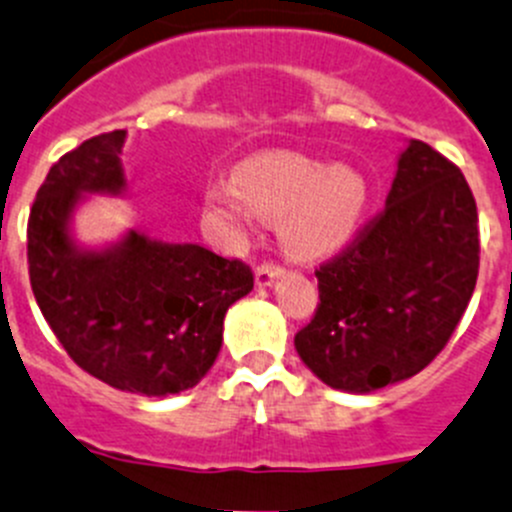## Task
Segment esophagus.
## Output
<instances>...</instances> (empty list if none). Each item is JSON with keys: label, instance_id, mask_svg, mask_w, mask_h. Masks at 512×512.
<instances>
[{"label": "esophagus", "instance_id": "1", "mask_svg": "<svg viewBox=\"0 0 512 512\" xmlns=\"http://www.w3.org/2000/svg\"><path fill=\"white\" fill-rule=\"evenodd\" d=\"M282 272H285V267H282L280 262H275V260L262 262V265L257 267V270H255V280H257V285H260V287L272 285V282H275V277H280Z\"/></svg>", "mask_w": 512, "mask_h": 512}]
</instances>
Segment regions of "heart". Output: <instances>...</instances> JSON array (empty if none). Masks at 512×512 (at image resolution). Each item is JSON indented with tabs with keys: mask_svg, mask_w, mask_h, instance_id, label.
I'll return each instance as SVG.
<instances>
[{
	"mask_svg": "<svg viewBox=\"0 0 512 512\" xmlns=\"http://www.w3.org/2000/svg\"><path fill=\"white\" fill-rule=\"evenodd\" d=\"M207 205L235 232L247 230L255 215L280 220L287 252L312 260L355 235L367 185L350 167H327L300 155H265L245 162L235 182L212 185Z\"/></svg>",
	"mask_w": 512,
	"mask_h": 512,
	"instance_id": "obj_1",
	"label": "heart"
}]
</instances>
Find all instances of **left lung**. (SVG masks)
Masks as SVG:
<instances>
[{
	"label": "left lung",
	"instance_id": "left-lung-1",
	"mask_svg": "<svg viewBox=\"0 0 512 512\" xmlns=\"http://www.w3.org/2000/svg\"><path fill=\"white\" fill-rule=\"evenodd\" d=\"M478 267V207L463 172L413 140L385 207L315 270L320 302L295 335L302 362L347 393L418 375L448 345Z\"/></svg>",
	"mask_w": 512,
	"mask_h": 512
}]
</instances>
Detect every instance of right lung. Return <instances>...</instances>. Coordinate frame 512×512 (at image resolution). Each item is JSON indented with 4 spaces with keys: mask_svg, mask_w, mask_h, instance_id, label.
Wrapping results in <instances>:
<instances>
[{
    "mask_svg": "<svg viewBox=\"0 0 512 512\" xmlns=\"http://www.w3.org/2000/svg\"><path fill=\"white\" fill-rule=\"evenodd\" d=\"M124 130L84 140L49 167L27 222L34 300L67 355L97 380L137 395L195 388L222 345L227 307L255 275L202 245L132 230L102 252L72 245L67 220L82 192H122Z\"/></svg>",
    "mask_w": 512,
    "mask_h": 512,
    "instance_id": "add662e5",
    "label": "right lung"
}]
</instances>
